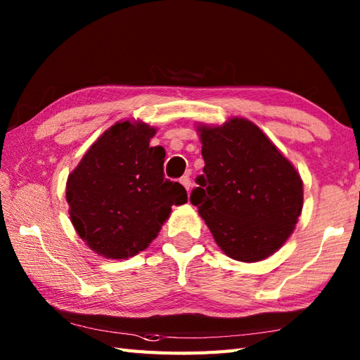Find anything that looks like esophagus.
<instances>
[{
	"label": "esophagus",
	"mask_w": 360,
	"mask_h": 360,
	"mask_svg": "<svg viewBox=\"0 0 360 360\" xmlns=\"http://www.w3.org/2000/svg\"><path fill=\"white\" fill-rule=\"evenodd\" d=\"M179 182H181L182 186H184V188L188 192L190 186H192V181H190V176H188V174H184V176H182V178L179 179Z\"/></svg>",
	"instance_id": "esophagus-1"
}]
</instances>
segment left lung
Here are the masks:
<instances>
[{"label": "left lung", "instance_id": "obj_1", "mask_svg": "<svg viewBox=\"0 0 360 360\" xmlns=\"http://www.w3.org/2000/svg\"><path fill=\"white\" fill-rule=\"evenodd\" d=\"M198 131L205 165L190 201L226 255L244 263L272 255L302 213L300 174L248 119Z\"/></svg>", "mask_w": 360, "mask_h": 360}]
</instances>
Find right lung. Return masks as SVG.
I'll list each match as a JSON object with an SVG mask.
<instances>
[{
    "mask_svg": "<svg viewBox=\"0 0 360 360\" xmlns=\"http://www.w3.org/2000/svg\"><path fill=\"white\" fill-rule=\"evenodd\" d=\"M155 134L143 122H117L68 176L72 226L105 258L124 259L147 249L172 205L187 202L186 188L164 178L165 150L150 147Z\"/></svg>",
    "mask_w": 360,
    "mask_h": 360,
    "instance_id": "obj_1",
    "label": "right lung"
}]
</instances>
